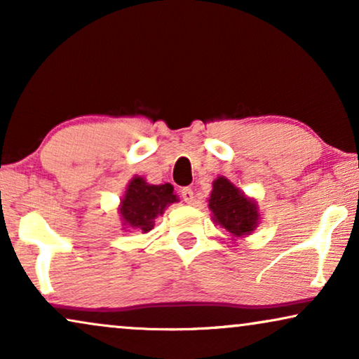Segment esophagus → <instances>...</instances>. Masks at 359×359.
<instances>
[{"instance_id":"obj_1","label":"esophagus","mask_w":359,"mask_h":359,"mask_svg":"<svg viewBox=\"0 0 359 359\" xmlns=\"http://www.w3.org/2000/svg\"><path fill=\"white\" fill-rule=\"evenodd\" d=\"M181 198H183V201H184L186 204H193L194 203L193 189H191V188H183V189H181Z\"/></svg>"}]
</instances>
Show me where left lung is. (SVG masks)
Wrapping results in <instances>:
<instances>
[{
	"label": "left lung",
	"instance_id": "1",
	"mask_svg": "<svg viewBox=\"0 0 359 359\" xmlns=\"http://www.w3.org/2000/svg\"><path fill=\"white\" fill-rule=\"evenodd\" d=\"M212 222L227 230L233 240L252 235L259 224L257 201L243 193L225 176L214 180L208 199Z\"/></svg>",
	"mask_w": 359,
	"mask_h": 359
}]
</instances>
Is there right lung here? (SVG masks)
Returning <instances> with one entry per match:
<instances>
[{
  "label": "right lung",
  "instance_id": "1",
  "mask_svg": "<svg viewBox=\"0 0 359 359\" xmlns=\"http://www.w3.org/2000/svg\"><path fill=\"white\" fill-rule=\"evenodd\" d=\"M178 201L180 198L173 193V186L170 183L150 184L142 176H134L127 184L117 208L122 230L150 232L155 225V219L163 215L165 209Z\"/></svg>",
  "mask_w": 359,
  "mask_h": 359
}]
</instances>
